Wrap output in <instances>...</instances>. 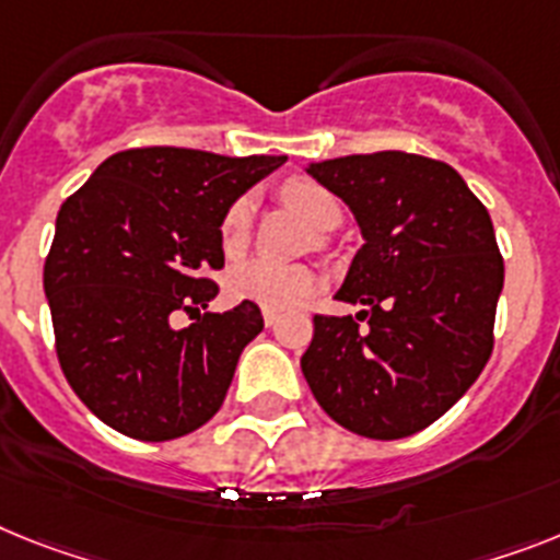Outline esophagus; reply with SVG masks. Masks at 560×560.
<instances>
[{"mask_svg":"<svg viewBox=\"0 0 560 560\" xmlns=\"http://www.w3.org/2000/svg\"><path fill=\"white\" fill-rule=\"evenodd\" d=\"M261 316H265L267 327H272V324L279 322V313H276V310H267V307H265V313H261Z\"/></svg>","mask_w":560,"mask_h":560,"instance_id":"34e87169","label":"esophagus"}]
</instances>
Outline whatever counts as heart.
<instances>
[{
  "label": "heart",
  "mask_w": 560,
  "mask_h": 560,
  "mask_svg": "<svg viewBox=\"0 0 560 560\" xmlns=\"http://www.w3.org/2000/svg\"><path fill=\"white\" fill-rule=\"evenodd\" d=\"M281 199L302 215L310 228L332 230L341 222V205L330 190L313 178H290L281 187ZM253 201L247 196L236 199L224 210L219 224V242L228 256H238L250 242ZM318 284V276L307 265H281L270 258H247L238 261L224 276V288L238 302L261 304L267 310H288L304 302Z\"/></svg>",
  "instance_id": "1"
}]
</instances>
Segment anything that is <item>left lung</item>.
Masks as SVG:
<instances>
[{
    "mask_svg": "<svg viewBox=\"0 0 560 560\" xmlns=\"http://www.w3.org/2000/svg\"><path fill=\"white\" fill-rule=\"evenodd\" d=\"M307 173L359 222L364 244L336 299L368 310L313 316L302 373L336 424L407 439L439 421L490 361L504 288L490 213L450 164L401 150Z\"/></svg>",
    "mask_w": 560,
    "mask_h": 560,
    "instance_id": "left-lung-1",
    "label": "left lung"
}]
</instances>
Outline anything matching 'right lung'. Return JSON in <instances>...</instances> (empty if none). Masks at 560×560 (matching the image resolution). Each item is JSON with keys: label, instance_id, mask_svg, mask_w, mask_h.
I'll use <instances>...</instances> for the list:
<instances>
[{"label": "right lung", "instance_id": "1", "mask_svg": "<svg viewBox=\"0 0 560 560\" xmlns=\"http://www.w3.org/2000/svg\"><path fill=\"white\" fill-rule=\"evenodd\" d=\"M288 156L190 148L113 153L56 215L45 295L56 359L82 404L139 441H171L219 412L261 332L253 302L205 313L222 270L224 210ZM187 312L190 328L170 318Z\"/></svg>", "mask_w": 560, "mask_h": 560}]
</instances>
